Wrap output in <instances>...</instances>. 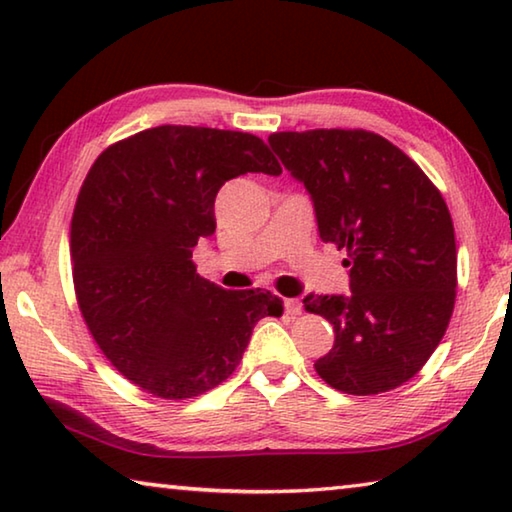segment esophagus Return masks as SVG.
<instances>
[{
	"label": "esophagus",
	"mask_w": 512,
	"mask_h": 512,
	"mask_svg": "<svg viewBox=\"0 0 512 512\" xmlns=\"http://www.w3.org/2000/svg\"><path fill=\"white\" fill-rule=\"evenodd\" d=\"M284 309H287V314L298 316V314H302V302L298 298H287L284 300Z\"/></svg>",
	"instance_id": "obj_1"
}]
</instances>
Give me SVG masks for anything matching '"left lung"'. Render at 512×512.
Masks as SVG:
<instances>
[{"mask_svg": "<svg viewBox=\"0 0 512 512\" xmlns=\"http://www.w3.org/2000/svg\"><path fill=\"white\" fill-rule=\"evenodd\" d=\"M268 142L311 194L320 239L348 253L350 296L302 300L336 334L316 372L348 395L393 391L429 361L454 311L456 239L443 194L363 128L284 131Z\"/></svg>", "mask_w": 512, "mask_h": 512, "instance_id": "1", "label": "left lung"}]
</instances>
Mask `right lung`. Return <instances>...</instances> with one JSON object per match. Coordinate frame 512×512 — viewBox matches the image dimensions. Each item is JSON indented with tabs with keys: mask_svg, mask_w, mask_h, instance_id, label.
<instances>
[{
	"mask_svg": "<svg viewBox=\"0 0 512 512\" xmlns=\"http://www.w3.org/2000/svg\"><path fill=\"white\" fill-rule=\"evenodd\" d=\"M248 171L282 173L257 135L158 126L108 146L83 180L69 235L76 302L106 359L153 397L219 386L257 320L282 316L271 291H225L192 262L216 230L221 185Z\"/></svg>",
	"mask_w": 512,
	"mask_h": 512,
	"instance_id": "add662e5",
	"label": "right lung"
}]
</instances>
